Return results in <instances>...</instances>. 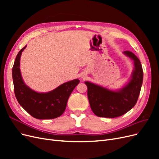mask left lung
I'll list each match as a JSON object with an SVG mask.
<instances>
[{
  "instance_id": "obj_1",
  "label": "left lung",
  "mask_w": 159,
  "mask_h": 159,
  "mask_svg": "<svg viewBox=\"0 0 159 159\" xmlns=\"http://www.w3.org/2000/svg\"><path fill=\"white\" fill-rule=\"evenodd\" d=\"M123 54L133 60L134 67L131 79L122 88L113 91L85 81L91 109L98 117L115 118L121 116L131 110L137 102L143 79L142 66L133 52L125 51Z\"/></svg>"
}]
</instances>
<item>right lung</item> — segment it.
Here are the masks:
<instances>
[{"instance_id": "obj_1", "label": "right lung", "mask_w": 159, "mask_h": 159, "mask_svg": "<svg viewBox=\"0 0 159 159\" xmlns=\"http://www.w3.org/2000/svg\"><path fill=\"white\" fill-rule=\"evenodd\" d=\"M26 47L18 52L12 68L14 90L18 102L36 119L58 117L64 113L70 95L80 80L75 79L68 81L49 92L39 93L32 89L24 82L20 70V56Z\"/></svg>"}]
</instances>
